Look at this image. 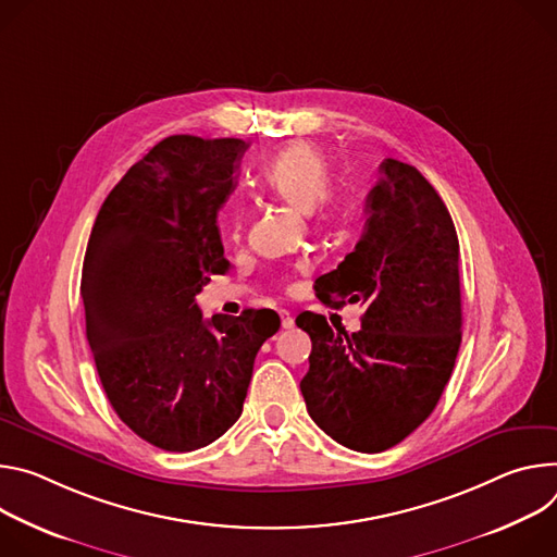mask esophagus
Listing matches in <instances>:
<instances>
[{
  "instance_id": "esophagus-1",
  "label": "esophagus",
  "mask_w": 557,
  "mask_h": 557,
  "mask_svg": "<svg viewBox=\"0 0 557 557\" xmlns=\"http://www.w3.org/2000/svg\"><path fill=\"white\" fill-rule=\"evenodd\" d=\"M278 317H281V325H283V330H292V327H294V317H292L287 310H281V312H278Z\"/></svg>"
}]
</instances>
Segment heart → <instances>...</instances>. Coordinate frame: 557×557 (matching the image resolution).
Returning a JSON list of instances; mask_svg holds the SVG:
<instances>
[{
	"label": "heart",
	"instance_id": "1",
	"mask_svg": "<svg viewBox=\"0 0 557 557\" xmlns=\"http://www.w3.org/2000/svg\"><path fill=\"white\" fill-rule=\"evenodd\" d=\"M261 185L298 212H330L338 206V197L327 190L330 165L325 154L312 144L296 141L281 150L261 172ZM240 223L234 221V236Z\"/></svg>",
	"mask_w": 557,
	"mask_h": 557
}]
</instances>
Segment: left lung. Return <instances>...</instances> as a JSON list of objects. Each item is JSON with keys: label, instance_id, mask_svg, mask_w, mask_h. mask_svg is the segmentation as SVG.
<instances>
[{"label": "left lung", "instance_id": "obj_1", "mask_svg": "<svg viewBox=\"0 0 557 557\" xmlns=\"http://www.w3.org/2000/svg\"><path fill=\"white\" fill-rule=\"evenodd\" d=\"M367 221L345 261L317 278L332 307L364 305L362 327L336 332L302 312L310 372L300 392L312 420L343 447L385 451L436 409L462 341L460 245L447 206L413 165L385 159Z\"/></svg>", "mask_w": 557, "mask_h": 557}]
</instances>
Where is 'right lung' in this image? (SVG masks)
<instances>
[{"label":"right lung","mask_w":557,"mask_h":557,"mask_svg":"<svg viewBox=\"0 0 557 557\" xmlns=\"http://www.w3.org/2000/svg\"><path fill=\"white\" fill-rule=\"evenodd\" d=\"M240 139L172 135L106 197L86 247V336L103 392L139 438L195 451L238 420L261 345L281 319L265 310L203 319L197 294L230 261L216 212L234 190Z\"/></svg>","instance_id":"obj_1"}]
</instances>
